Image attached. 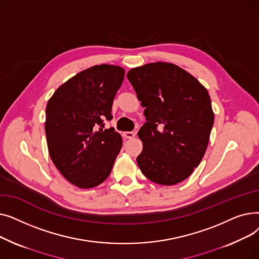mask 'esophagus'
<instances>
[{
    "label": "esophagus",
    "mask_w": 259,
    "mask_h": 259,
    "mask_svg": "<svg viewBox=\"0 0 259 259\" xmlns=\"http://www.w3.org/2000/svg\"><path fill=\"white\" fill-rule=\"evenodd\" d=\"M122 135H124V138L127 139V140H132L135 137V133L134 132H130V131H126V132L122 133Z\"/></svg>",
    "instance_id": "34e87169"
}]
</instances>
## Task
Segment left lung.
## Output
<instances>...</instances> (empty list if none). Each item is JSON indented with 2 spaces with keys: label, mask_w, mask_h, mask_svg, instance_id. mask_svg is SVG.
Listing matches in <instances>:
<instances>
[{
  "label": "left lung",
  "mask_w": 259,
  "mask_h": 259,
  "mask_svg": "<svg viewBox=\"0 0 259 259\" xmlns=\"http://www.w3.org/2000/svg\"><path fill=\"white\" fill-rule=\"evenodd\" d=\"M127 77L147 120L138 133L143 142L137 158L141 171L158 185L185 181L205 155L214 122L207 89L171 63L133 68Z\"/></svg>",
  "instance_id": "1"
}]
</instances>
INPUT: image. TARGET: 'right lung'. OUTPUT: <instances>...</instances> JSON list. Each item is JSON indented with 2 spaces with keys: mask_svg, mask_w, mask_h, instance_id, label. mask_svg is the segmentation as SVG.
<instances>
[{
  "mask_svg": "<svg viewBox=\"0 0 259 259\" xmlns=\"http://www.w3.org/2000/svg\"><path fill=\"white\" fill-rule=\"evenodd\" d=\"M124 68L95 65L68 79L49 99L45 132L50 158L64 178L80 189L97 187L110 174L122 140L112 118Z\"/></svg>",
  "mask_w": 259,
  "mask_h": 259,
  "instance_id": "add662e5",
  "label": "right lung"
}]
</instances>
